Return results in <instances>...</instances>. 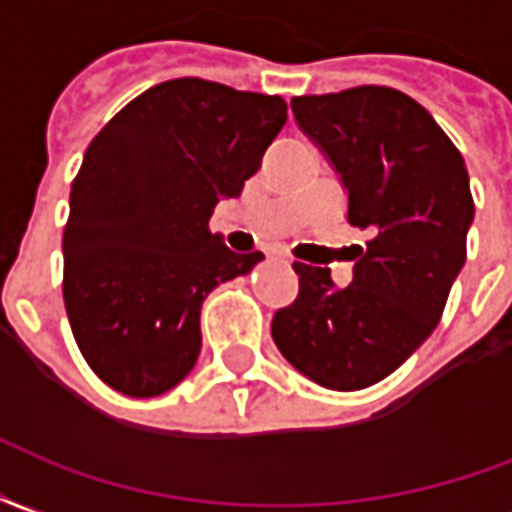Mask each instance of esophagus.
Instances as JSON below:
<instances>
[{"label": "esophagus", "mask_w": 512, "mask_h": 512, "mask_svg": "<svg viewBox=\"0 0 512 512\" xmlns=\"http://www.w3.org/2000/svg\"><path fill=\"white\" fill-rule=\"evenodd\" d=\"M283 264H286V267H292V261H283Z\"/></svg>", "instance_id": "esophagus-1"}]
</instances>
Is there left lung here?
<instances>
[{
    "label": "left lung",
    "instance_id": "obj_1",
    "mask_svg": "<svg viewBox=\"0 0 512 512\" xmlns=\"http://www.w3.org/2000/svg\"><path fill=\"white\" fill-rule=\"evenodd\" d=\"M297 125L341 177L346 220L371 229L352 283L294 264L300 292L272 316V341L327 390L382 382L434 333L475 220L466 163L417 100L390 87L292 100Z\"/></svg>",
    "mask_w": 512,
    "mask_h": 512
}]
</instances>
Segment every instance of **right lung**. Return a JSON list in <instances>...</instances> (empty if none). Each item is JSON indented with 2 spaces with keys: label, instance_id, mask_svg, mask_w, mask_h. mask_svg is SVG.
Instances as JSON below:
<instances>
[{
  "label": "right lung",
  "instance_id": "add662e5",
  "mask_svg": "<svg viewBox=\"0 0 512 512\" xmlns=\"http://www.w3.org/2000/svg\"><path fill=\"white\" fill-rule=\"evenodd\" d=\"M286 125L278 95L174 78L130 100L89 144L70 190L65 308L89 368L117 393L177 387L201 352L207 294L264 253L210 231Z\"/></svg>",
  "mask_w": 512,
  "mask_h": 512
}]
</instances>
